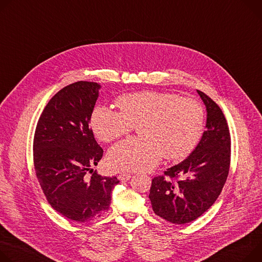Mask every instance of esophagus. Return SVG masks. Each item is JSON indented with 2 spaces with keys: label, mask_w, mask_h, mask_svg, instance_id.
<instances>
[{
  "label": "esophagus",
  "mask_w": 262,
  "mask_h": 262,
  "mask_svg": "<svg viewBox=\"0 0 262 262\" xmlns=\"http://www.w3.org/2000/svg\"><path fill=\"white\" fill-rule=\"evenodd\" d=\"M130 178H132V174L128 173V172H121V173H119V176H118V179L122 181V182H127Z\"/></svg>",
  "instance_id": "obj_1"
}]
</instances>
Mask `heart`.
<instances>
[{
	"label": "heart",
	"mask_w": 262,
	"mask_h": 262,
	"mask_svg": "<svg viewBox=\"0 0 262 262\" xmlns=\"http://www.w3.org/2000/svg\"><path fill=\"white\" fill-rule=\"evenodd\" d=\"M119 112L97 106L91 126L102 142H111L138 127L141 138H129L114 145L106 157L118 171H147L162 156L180 161L196 147L204 133L205 110L194 98L174 93L143 91L122 95L116 101Z\"/></svg>",
	"instance_id": "heart-1"
}]
</instances>
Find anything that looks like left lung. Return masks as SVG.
<instances>
[{"instance_id": "obj_1", "label": "left lung", "mask_w": 262, "mask_h": 262, "mask_svg": "<svg viewBox=\"0 0 262 262\" xmlns=\"http://www.w3.org/2000/svg\"><path fill=\"white\" fill-rule=\"evenodd\" d=\"M207 110V129L195 149L178 165L152 179L154 212L176 225L193 222L220 196L231 161V137L221 107L198 90Z\"/></svg>"}]
</instances>
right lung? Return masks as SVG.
Masks as SVG:
<instances>
[{
    "mask_svg": "<svg viewBox=\"0 0 262 262\" xmlns=\"http://www.w3.org/2000/svg\"><path fill=\"white\" fill-rule=\"evenodd\" d=\"M99 89L97 82L77 81L57 92L43 108L33 139L35 173L47 201L77 223L106 212L119 183L96 171L86 176L103 156L89 126Z\"/></svg>",
    "mask_w": 262,
    "mask_h": 262,
    "instance_id": "1",
    "label": "right lung"
}]
</instances>
